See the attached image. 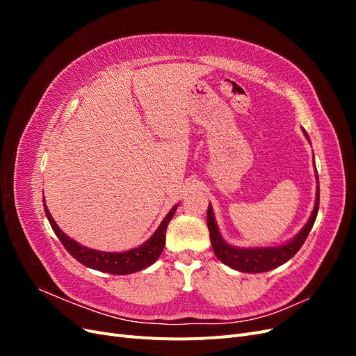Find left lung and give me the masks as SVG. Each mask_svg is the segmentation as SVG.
Masks as SVG:
<instances>
[{
  "label": "left lung",
  "instance_id": "left-lung-1",
  "mask_svg": "<svg viewBox=\"0 0 356 356\" xmlns=\"http://www.w3.org/2000/svg\"><path fill=\"white\" fill-rule=\"evenodd\" d=\"M303 134L307 138L309 141V135L303 129ZM310 143V141H309ZM316 169V168H315ZM316 177V197H315V207L314 211H312L310 217L307 222L305 224V227L301 229L293 239L286 241L285 243L276 245V246H250V248H241V246H234L230 245L229 242H225L224 238L221 236L218 230V224L215 221V215L213 209L208 207V229L211 234V245L212 250L217 255L218 260L224 263L225 266H229L234 270L245 272V273H263L273 270V268L285 264L288 260L293 258L297 251L303 246L305 241L307 239V234L314 227L318 209H319V178H318V172H315Z\"/></svg>",
  "mask_w": 356,
  "mask_h": 356
}]
</instances>
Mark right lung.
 <instances>
[{
  "mask_svg": "<svg viewBox=\"0 0 356 356\" xmlns=\"http://www.w3.org/2000/svg\"><path fill=\"white\" fill-rule=\"evenodd\" d=\"M42 204H44L46 217L51 225L53 232H55L62 245L65 246V250L75 258V260L86 267L93 268V270L106 272L111 275H131L139 270H144L148 266L156 263V260L165 248L168 224L175 215V211L178 208V204H175V207L168 212L163 221L160 222L157 230L152 234V238L147 239L143 245L123 252H105L83 246L79 242L71 239L70 236H67L59 229V225L53 220L50 211L47 209L46 200H42Z\"/></svg>",
  "mask_w": 356,
  "mask_h": 356,
  "instance_id": "right-lung-1",
  "label": "right lung"
}]
</instances>
